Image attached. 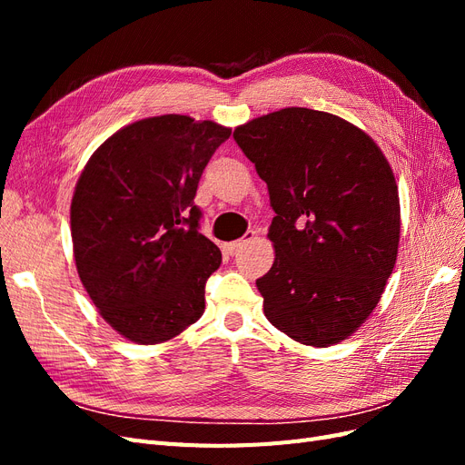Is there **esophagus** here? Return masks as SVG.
I'll return each mask as SVG.
<instances>
[{
	"label": "esophagus",
	"instance_id": "obj_1",
	"mask_svg": "<svg viewBox=\"0 0 465 465\" xmlns=\"http://www.w3.org/2000/svg\"><path fill=\"white\" fill-rule=\"evenodd\" d=\"M254 238H256V232H254V231H248V232L241 238V241L224 242V244H223V252H224V254H234L236 248H241L242 244H246V242H250V241H254Z\"/></svg>",
	"mask_w": 465,
	"mask_h": 465
}]
</instances>
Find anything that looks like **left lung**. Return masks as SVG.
I'll return each instance as SVG.
<instances>
[{"label":"left lung","mask_w":465,"mask_h":465,"mask_svg":"<svg viewBox=\"0 0 465 465\" xmlns=\"http://www.w3.org/2000/svg\"><path fill=\"white\" fill-rule=\"evenodd\" d=\"M275 211L263 314L291 340L328 347L371 316L400 244L398 184L384 153L347 120L283 108L234 130Z\"/></svg>","instance_id":"obj_1"}]
</instances>
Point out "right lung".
<instances>
[{"mask_svg": "<svg viewBox=\"0 0 465 465\" xmlns=\"http://www.w3.org/2000/svg\"><path fill=\"white\" fill-rule=\"evenodd\" d=\"M229 137L211 120L145 118L110 135L83 168L72 200L77 273L125 340L163 343L202 318L221 250L200 232L193 198Z\"/></svg>", "mask_w": 465, "mask_h": 465, "instance_id": "obj_1", "label": "right lung"}]
</instances>
